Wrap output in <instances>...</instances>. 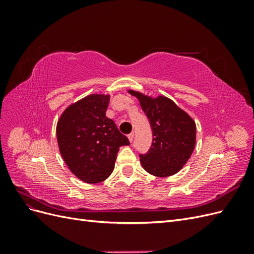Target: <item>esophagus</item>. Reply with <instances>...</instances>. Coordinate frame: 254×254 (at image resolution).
Masks as SVG:
<instances>
[{
  "mask_svg": "<svg viewBox=\"0 0 254 254\" xmlns=\"http://www.w3.org/2000/svg\"><path fill=\"white\" fill-rule=\"evenodd\" d=\"M133 137H134V133H133V132H131V133H129V134H128V139H129V141H130V142H132V141H133Z\"/></svg>",
  "mask_w": 254,
  "mask_h": 254,
  "instance_id": "obj_1",
  "label": "esophagus"
}]
</instances>
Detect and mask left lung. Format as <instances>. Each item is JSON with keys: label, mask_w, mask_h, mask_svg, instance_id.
Here are the masks:
<instances>
[{"label": "left lung", "mask_w": 254, "mask_h": 254, "mask_svg": "<svg viewBox=\"0 0 254 254\" xmlns=\"http://www.w3.org/2000/svg\"><path fill=\"white\" fill-rule=\"evenodd\" d=\"M128 93L139 99L152 129L151 147L146 155H140L143 168L156 177L177 174L194 151L195 121L166 96L152 97L134 90Z\"/></svg>", "instance_id": "obj_1"}]
</instances>
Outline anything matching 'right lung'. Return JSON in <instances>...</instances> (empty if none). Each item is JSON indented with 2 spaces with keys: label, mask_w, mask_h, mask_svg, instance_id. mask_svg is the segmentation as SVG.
Listing matches in <instances>:
<instances>
[{
  "label": "right lung",
  "mask_w": 254,
  "mask_h": 254,
  "mask_svg": "<svg viewBox=\"0 0 254 254\" xmlns=\"http://www.w3.org/2000/svg\"><path fill=\"white\" fill-rule=\"evenodd\" d=\"M109 99V94H90L66 107L57 122L60 155L68 170L86 183L108 178L120 147L130 144L106 117Z\"/></svg>",
  "instance_id": "add662e5"
}]
</instances>
